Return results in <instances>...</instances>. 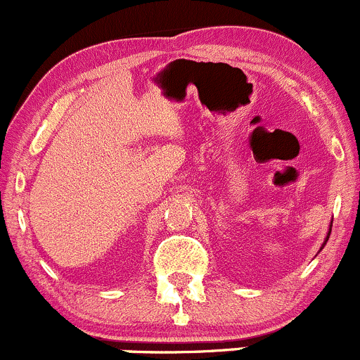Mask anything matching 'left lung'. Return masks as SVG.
<instances>
[{
    "mask_svg": "<svg viewBox=\"0 0 360 360\" xmlns=\"http://www.w3.org/2000/svg\"><path fill=\"white\" fill-rule=\"evenodd\" d=\"M331 227H333V221H331V224H329V231H328V236H326V239H324V243H322L321 250H322V248L326 246V243H328V239H329V234H331ZM321 250H319V251H321Z\"/></svg>",
    "mask_w": 360,
    "mask_h": 360,
    "instance_id": "obj_1",
    "label": "left lung"
}]
</instances>
